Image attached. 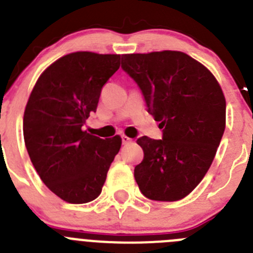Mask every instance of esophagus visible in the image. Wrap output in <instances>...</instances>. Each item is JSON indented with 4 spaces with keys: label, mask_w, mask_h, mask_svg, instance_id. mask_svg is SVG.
Returning <instances> with one entry per match:
<instances>
[{
    "label": "esophagus",
    "mask_w": 253,
    "mask_h": 253,
    "mask_svg": "<svg viewBox=\"0 0 253 253\" xmlns=\"http://www.w3.org/2000/svg\"><path fill=\"white\" fill-rule=\"evenodd\" d=\"M122 142L123 144H128V143L131 142V139L129 137H126V135H122Z\"/></svg>",
    "instance_id": "1"
}]
</instances>
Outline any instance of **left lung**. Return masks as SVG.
Returning a JSON list of instances; mask_svg holds the SVG:
<instances>
[{
    "instance_id": "left-lung-1",
    "label": "left lung",
    "mask_w": 253,
    "mask_h": 253,
    "mask_svg": "<svg viewBox=\"0 0 253 253\" xmlns=\"http://www.w3.org/2000/svg\"><path fill=\"white\" fill-rule=\"evenodd\" d=\"M122 68L142 91L162 139L140 137L144 158L134 177L146 198L189 195L213 162L225 129V99L208 68L182 51L122 55Z\"/></svg>"
}]
</instances>
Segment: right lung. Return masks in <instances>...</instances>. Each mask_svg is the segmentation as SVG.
Listing matches in <instances>:
<instances>
[{
	"mask_svg": "<svg viewBox=\"0 0 253 253\" xmlns=\"http://www.w3.org/2000/svg\"><path fill=\"white\" fill-rule=\"evenodd\" d=\"M119 67V54H67L42 73L26 104L29 157L48 189L71 204L100 195L122 146L119 135L101 139L82 129L97 109L102 86Z\"/></svg>",
	"mask_w": 253,
	"mask_h": 253,
	"instance_id": "add662e5",
	"label": "right lung"
}]
</instances>
